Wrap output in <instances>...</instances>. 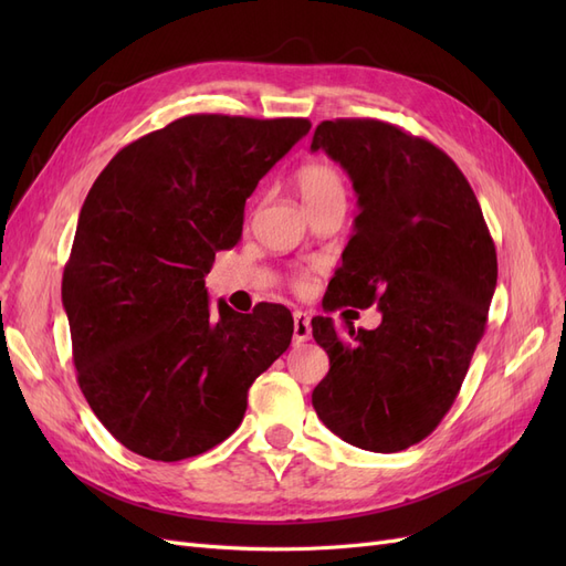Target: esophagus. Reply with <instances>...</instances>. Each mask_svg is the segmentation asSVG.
Returning <instances> with one entry per match:
<instances>
[{"label": "esophagus", "mask_w": 566, "mask_h": 566, "mask_svg": "<svg viewBox=\"0 0 566 566\" xmlns=\"http://www.w3.org/2000/svg\"><path fill=\"white\" fill-rule=\"evenodd\" d=\"M293 318H295L293 342H295V345H302V342H306V339L312 337V316L306 314V312H295Z\"/></svg>", "instance_id": "esophagus-1"}]
</instances>
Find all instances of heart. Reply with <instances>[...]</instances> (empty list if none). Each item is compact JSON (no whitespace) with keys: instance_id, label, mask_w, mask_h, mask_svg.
Returning a JSON list of instances; mask_svg holds the SVG:
<instances>
[{"instance_id":"1","label":"heart","mask_w":566,"mask_h":566,"mask_svg":"<svg viewBox=\"0 0 566 566\" xmlns=\"http://www.w3.org/2000/svg\"><path fill=\"white\" fill-rule=\"evenodd\" d=\"M297 191L304 205H312L316 200L333 198V196H345L339 172L325 163H310L300 169Z\"/></svg>"}]
</instances>
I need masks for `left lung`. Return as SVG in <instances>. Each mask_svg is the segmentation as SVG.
Masks as SVG:
<instances>
[{
  "label": "left lung",
  "mask_w": 566,
  "mask_h": 566,
  "mask_svg": "<svg viewBox=\"0 0 566 566\" xmlns=\"http://www.w3.org/2000/svg\"><path fill=\"white\" fill-rule=\"evenodd\" d=\"M312 150L356 191L354 235L323 306H378L375 331L312 321L331 370L312 403L352 447L394 453L434 432L465 380L499 279L482 208L434 144L380 119H325Z\"/></svg>",
  "instance_id": "1"
}]
</instances>
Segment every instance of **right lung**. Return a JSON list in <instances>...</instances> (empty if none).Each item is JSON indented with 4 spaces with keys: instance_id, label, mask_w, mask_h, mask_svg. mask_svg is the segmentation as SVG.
Instances as JSON below:
<instances>
[{
    "instance_id": "add662e5",
    "label": "right lung",
    "mask_w": 566,
    "mask_h": 566,
    "mask_svg": "<svg viewBox=\"0 0 566 566\" xmlns=\"http://www.w3.org/2000/svg\"><path fill=\"white\" fill-rule=\"evenodd\" d=\"M310 129L304 117L186 115L125 146L90 188L63 306L84 399L129 451L175 462L214 449L290 347L285 306H212L205 273L241 241L256 184Z\"/></svg>"
}]
</instances>
